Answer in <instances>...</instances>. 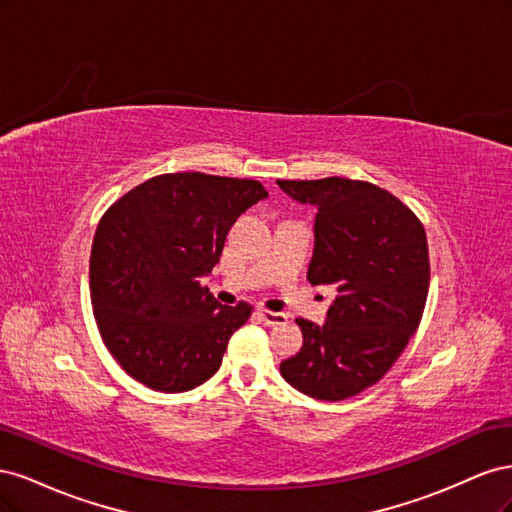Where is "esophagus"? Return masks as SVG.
<instances>
[{"instance_id":"obj_1","label":"esophagus","mask_w":512,"mask_h":512,"mask_svg":"<svg viewBox=\"0 0 512 512\" xmlns=\"http://www.w3.org/2000/svg\"><path fill=\"white\" fill-rule=\"evenodd\" d=\"M258 316L262 318V322L269 324V327H277V324H286L288 316L282 312H269V309H258Z\"/></svg>"}]
</instances>
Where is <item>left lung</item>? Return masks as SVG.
Here are the masks:
<instances>
[{
	"label": "left lung",
	"instance_id": "left-lung-1",
	"mask_svg": "<svg viewBox=\"0 0 512 512\" xmlns=\"http://www.w3.org/2000/svg\"><path fill=\"white\" fill-rule=\"evenodd\" d=\"M277 185L316 209L307 280L335 294L324 324L297 318L303 348L280 371L309 397L342 401L376 384L418 329L429 290L425 228L374 183L327 177Z\"/></svg>",
	"mask_w": 512,
	"mask_h": 512
}]
</instances>
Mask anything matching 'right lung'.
<instances>
[{
    "label": "right lung",
    "mask_w": 512,
    "mask_h": 512,
    "mask_svg": "<svg viewBox=\"0 0 512 512\" xmlns=\"http://www.w3.org/2000/svg\"><path fill=\"white\" fill-rule=\"evenodd\" d=\"M262 183L170 173L136 185L98 224L89 288L102 342L128 376L162 393L207 382L252 305L215 301L203 277Z\"/></svg>",
    "instance_id": "1"
}]
</instances>
